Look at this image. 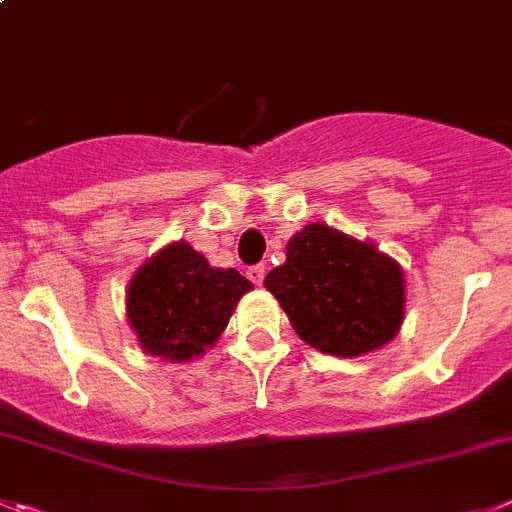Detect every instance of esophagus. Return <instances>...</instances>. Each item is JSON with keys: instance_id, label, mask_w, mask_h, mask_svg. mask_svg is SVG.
<instances>
[{"instance_id": "obj_1", "label": "esophagus", "mask_w": 512, "mask_h": 512, "mask_svg": "<svg viewBox=\"0 0 512 512\" xmlns=\"http://www.w3.org/2000/svg\"><path fill=\"white\" fill-rule=\"evenodd\" d=\"M247 278H250L255 285H262V280H265V265L250 267V270H247Z\"/></svg>"}]
</instances>
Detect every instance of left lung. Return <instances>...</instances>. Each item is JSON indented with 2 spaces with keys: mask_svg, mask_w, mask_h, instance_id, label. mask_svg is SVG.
Listing matches in <instances>:
<instances>
[{
  "mask_svg": "<svg viewBox=\"0 0 512 512\" xmlns=\"http://www.w3.org/2000/svg\"><path fill=\"white\" fill-rule=\"evenodd\" d=\"M265 288L295 333L331 356L376 351L404 323L407 285L399 262L374 242L323 222L305 224L290 237L285 262L267 272Z\"/></svg>",
  "mask_w": 512,
  "mask_h": 512,
  "instance_id": "obj_1",
  "label": "left lung"
}]
</instances>
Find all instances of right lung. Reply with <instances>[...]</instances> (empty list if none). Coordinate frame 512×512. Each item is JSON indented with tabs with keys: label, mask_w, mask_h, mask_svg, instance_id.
Returning <instances> with one entry per match:
<instances>
[{
	"label": "right lung",
	"mask_w": 512,
	"mask_h": 512,
	"mask_svg": "<svg viewBox=\"0 0 512 512\" xmlns=\"http://www.w3.org/2000/svg\"><path fill=\"white\" fill-rule=\"evenodd\" d=\"M250 290L234 267H212L189 242H169L128 283L126 315L143 353L181 364L217 343Z\"/></svg>",
	"instance_id": "right-lung-1"
}]
</instances>
